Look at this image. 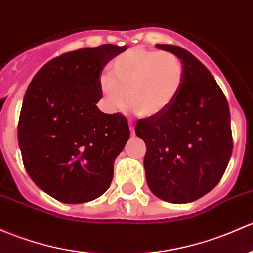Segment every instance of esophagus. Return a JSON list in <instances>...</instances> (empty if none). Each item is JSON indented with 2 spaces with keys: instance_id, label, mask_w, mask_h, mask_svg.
<instances>
[{
  "instance_id": "34e87169",
  "label": "esophagus",
  "mask_w": 253,
  "mask_h": 253,
  "mask_svg": "<svg viewBox=\"0 0 253 253\" xmlns=\"http://www.w3.org/2000/svg\"><path fill=\"white\" fill-rule=\"evenodd\" d=\"M129 131H131V133L133 134V132H134V124L132 121H129Z\"/></svg>"
}]
</instances>
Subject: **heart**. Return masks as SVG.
<instances>
[{
	"label": "heart",
	"instance_id": "1",
	"mask_svg": "<svg viewBox=\"0 0 253 253\" xmlns=\"http://www.w3.org/2000/svg\"><path fill=\"white\" fill-rule=\"evenodd\" d=\"M110 75L99 78L103 102L110 111L133 105L138 115L151 118L164 113L182 88L184 66L169 52L134 47L111 62Z\"/></svg>",
	"mask_w": 253,
	"mask_h": 253
}]
</instances>
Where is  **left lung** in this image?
Listing matches in <instances>:
<instances>
[{"mask_svg":"<svg viewBox=\"0 0 253 253\" xmlns=\"http://www.w3.org/2000/svg\"><path fill=\"white\" fill-rule=\"evenodd\" d=\"M173 53L184 66L177 98L164 113L140 119L135 134L147 145L149 189L172 204L195 201L224 174L233 151L230 111L209 69L187 49L156 44Z\"/></svg>","mask_w":253,"mask_h":253,"instance_id":"8db88e82","label":"left lung"}]
</instances>
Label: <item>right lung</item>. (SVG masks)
<instances>
[{"instance_id": "1", "label": "right lung", "mask_w": 253, "mask_h": 253, "mask_svg": "<svg viewBox=\"0 0 253 253\" xmlns=\"http://www.w3.org/2000/svg\"><path fill=\"white\" fill-rule=\"evenodd\" d=\"M127 47L81 48L44 64L24 95L18 142L33 182L60 203L99 198L114 177V161L129 138L124 115L104 114V66Z\"/></svg>"}]
</instances>
